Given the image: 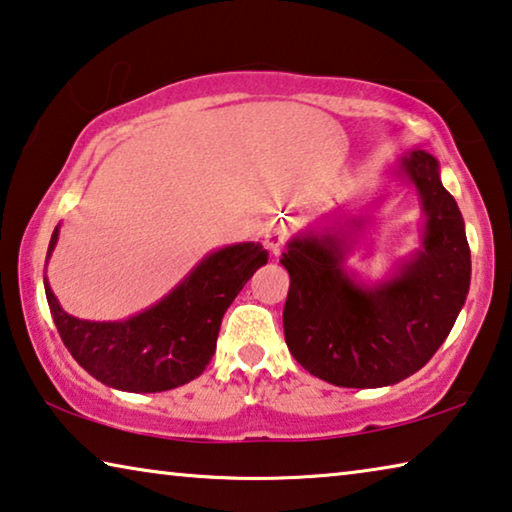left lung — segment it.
Here are the masks:
<instances>
[{"mask_svg": "<svg viewBox=\"0 0 512 512\" xmlns=\"http://www.w3.org/2000/svg\"><path fill=\"white\" fill-rule=\"evenodd\" d=\"M399 175L415 184L426 225L421 250L380 285H360L344 269L335 234L287 243L282 312L285 342L300 367L337 387H385L412 376L449 337L465 305L472 255L456 200L442 186L433 154L412 150Z\"/></svg>", "mask_w": 512, "mask_h": 512, "instance_id": "1", "label": "left lung"}]
</instances>
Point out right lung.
<instances>
[{"instance_id": "add662e5", "label": "right lung", "mask_w": 512, "mask_h": 512, "mask_svg": "<svg viewBox=\"0 0 512 512\" xmlns=\"http://www.w3.org/2000/svg\"><path fill=\"white\" fill-rule=\"evenodd\" d=\"M59 241L56 227L50 253ZM269 262L259 243H237L207 255L168 296L125 321H81L45 296L72 358L95 380L123 392L150 394L198 378L216 351L227 307L253 273Z\"/></svg>"}]
</instances>
